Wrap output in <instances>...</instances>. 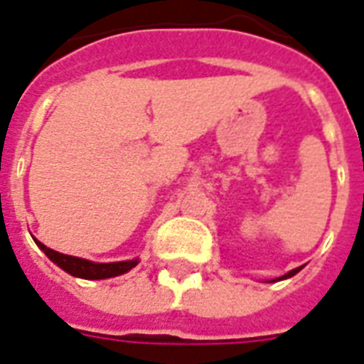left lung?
Masks as SVG:
<instances>
[{"instance_id": "left-lung-1", "label": "left lung", "mask_w": 364, "mask_h": 364, "mask_svg": "<svg viewBox=\"0 0 364 364\" xmlns=\"http://www.w3.org/2000/svg\"><path fill=\"white\" fill-rule=\"evenodd\" d=\"M300 269H302V267H296V269H292V272H289V273H284L283 277H279V281H281V279H289V277H292V275H296L298 272H300Z\"/></svg>"}]
</instances>
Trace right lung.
<instances>
[{
    "label": "right lung",
    "mask_w": 364,
    "mask_h": 364,
    "mask_svg": "<svg viewBox=\"0 0 364 364\" xmlns=\"http://www.w3.org/2000/svg\"><path fill=\"white\" fill-rule=\"evenodd\" d=\"M36 241V239H33ZM39 249L43 250L45 255L49 256L50 260L55 262L56 266L62 267L64 272L70 275L81 279H109L123 275V273L131 272L132 267L136 266L138 260H125V262H109V264H98V262L85 260V258H77V256H68L62 252L45 247L41 241H36Z\"/></svg>",
    "instance_id": "obj_1"
}]
</instances>
